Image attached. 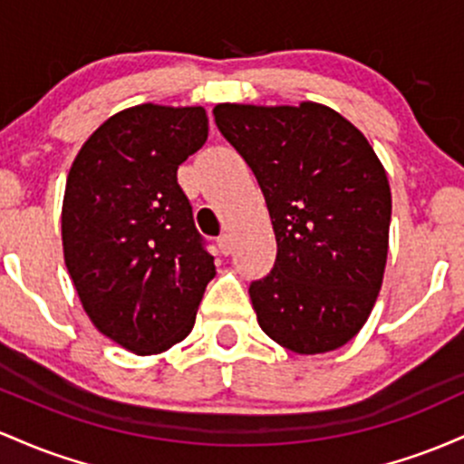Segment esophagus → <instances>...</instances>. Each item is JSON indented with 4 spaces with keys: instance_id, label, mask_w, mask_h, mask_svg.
Here are the masks:
<instances>
[{
    "instance_id": "obj_1",
    "label": "esophagus",
    "mask_w": 464,
    "mask_h": 464,
    "mask_svg": "<svg viewBox=\"0 0 464 464\" xmlns=\"http://www.w3.org/2000/svg\"><path fill=\"white\" fill-rule=\"evenodd\" d=\"M217 246H218V249H221V254H230L232 252V237L230 234H221V237L217 238Z\"/></svg>"
}]
</instances>
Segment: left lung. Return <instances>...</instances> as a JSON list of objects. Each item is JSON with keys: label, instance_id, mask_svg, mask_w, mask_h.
Instances as JSON below:
<instances>
[{"label": "left lung", "instance_id": "obj_1", "mask_svg": "<svg viewBox=\"0 0 464 464\" xmlns=\"http://www.w3.org/2000/svg\"><path fill=\"white\" fill-rule=\"evenodd\" d=\"M265 195L276 263L249 285L260 329L298 355L344 346L371 315L388 258V175L371 142L320 102L212 109Z\"/></svg>", "mask_w": 464, "mask_h": 464}]
</instances>
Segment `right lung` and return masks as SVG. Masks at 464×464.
<instances>
[{"label":"right lung","mask_w":464,"mask_h":464,"mask_svg":"<svg viewBox=\"0 0 464 464\" xmlns=\"http://www.w3.org/2000/svg\"><path fill=\"white\" fill-rule=\"evenodd\" d=\"M206 140L204 107L144 102L107 118L67 175V272L93 326L135 355L184 340L217 274L177 184Z\"/></svg>","instance_id":"right-lung-1"}]
</instances>
